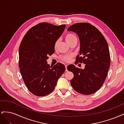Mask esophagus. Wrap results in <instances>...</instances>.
I'll use <instances>...</instances> for the list:
<instances>
[{
    "label": "esophagus",
    "instance_id": "1",
    "mask_svg": "<svg viewBox=\"0 0 124 124\" xmlns=\"http://www.w3.org/2000/svg\"><path fill=\"white\" fill-rule=\"evenodd\" d=\"M65 68H66V71H68V70H67V65H65Z\"/></svg>",
    "mask_w": 124,
    "mask_h": 124
}]
</instances>
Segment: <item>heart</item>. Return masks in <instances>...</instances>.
Masks as SVG:
<instances>
[{"instance_id":"1","label":"heart","mask_w":124,"mask_h":124,"mask_svg":"<svg viewBox=\"0 0 124 124\" xmlns=\"http://www.w3.org/2000/svg\"><path fill=\"white\" fill-rule=\"evenodd\" d=\"M75 39H77V36L74 34H73V33H68L65 36V40L66 41V42L68 44H70L71 42H72V41ZM58 44V40H57L55 42L54 44L55 47H56L57 46ZM72 57H73L72 54L62 55L60 57V59H61L62 61H63L65 62H70L71 61V59H72Z\"/></svg>"}]
</instances>
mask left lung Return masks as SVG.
<instances>
[{"mask_svg": "<svg viewBox=\"0 0 124 124\" xmlns=\"http://www.w3.org/2000/svg\"><path fill=\"white\" fill-rule=\"evenodd\" d=\"M77 33L80 42V54L76 63L85 64L84 69L74 65L67 67L73 73L71 85L76 92L83 95L96 92L103 85L110 66L108 44L101 32L88 23H77L67 29Z\"/></svg>", "mask_w": 124, "mask_h": 124, "instance_id": "obj_1", "label": "left lung"}]
</instances>
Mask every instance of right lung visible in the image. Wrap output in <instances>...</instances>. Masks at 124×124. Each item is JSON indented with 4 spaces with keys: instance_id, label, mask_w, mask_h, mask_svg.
Returning <instances> with one entry per match:
<instances>
[{
    "instance_id": "obj_1",
    "label": "right lung",
    "mask_w": 124,
    "mask_h": 124,
    "mask_svg": "<svg viewBox=\"0 0 124 124\" xmlns=\"http://www.w3.org/2000/svg\"><path fill=\"white\" fill-rule=\"evenodd\" d=\"M66 26L40 23L30 28L21 41L18 66L26 87L35 96H44L53 92L65 72L62 63L50 66L46 60L54 53L55 43Z\"/></svg>"
}]
</instances>
